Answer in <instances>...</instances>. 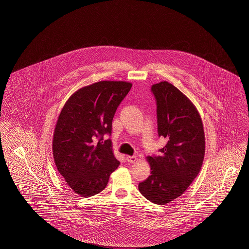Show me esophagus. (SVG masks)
I'll use <instances>...</instances> for the list:
<instances>
[{"instance_id": "esophagus-1", "label": "esophagus", "mask_w": 249, "mask_h": 249, "mask_svg": "<svg viewBox=\"0 0 249 249\" xmlns=\"http://www.w3.org/2000/svg\"><path fill=\"white\" fill-rule=\"evenodd\" d=\"M126 160L128 162L130 163H134L136 160H137V158L135 156H127L126 157Z\"/></svg>"}]
</instances>
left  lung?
<instances>
[{
    "mask_svg": "<svg viewBox=\"0 0 249 249\" xmlns=\"http://www.w3.org/2000/svg\"><path fill=\"white\" fill-rule=\"evenodd\" d=\"M157 103L158 134L166 138L162 156H149L151 175L138 189L148 201L165 204L190 187L201 170L205 139L201 116L174 85L163 81L151 87Z\"/></svg>",
    "mask_w": 249,
    "mask_h": 249,
    "instance_id": "obj_1",
    "label": "left lung"
}]
</instances>
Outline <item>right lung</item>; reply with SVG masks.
Returning <instances> with one entry per match:
<instances>
[{
	"label": "right lung",
	"instance_id": "1",
	"mask_svg": "<svg viewBox=\"0 0 249 249\" xmlns=\"http://www.w3.org/2000/svg\"><path fill=\"white\" fill-rule=\"evenodd\" d=\"M132 84L100 81L75 91L62 108L53 136V157L60 176L76 194L90 197L107 187L119 167L111 139L112 121Z\"/></svg>",
	"mask_w": 249,
	"mask_h": 249
}]
</instances>
